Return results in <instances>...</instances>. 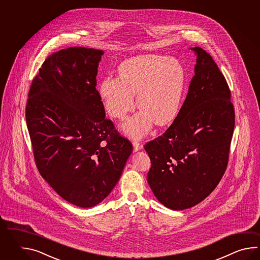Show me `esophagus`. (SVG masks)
<instances>
[{
	"label": "esophagus",
	"instance_id": "34e87169",
	"mask_svg": "<svg viewBox=\"0 0 260 260\" xmlns=\"http://www.w3.org/2000/svg\"><path fill=\"white\" fill-rule=\"evenodd\" d=\"M133 146H134V150H135V151H138L139 149H141L143 148V145L140 143V142L137 141V140H134V141H133Z\"/></svg>",
	"mask_w": 260,
	"mask_h": 260
}]
</instances>
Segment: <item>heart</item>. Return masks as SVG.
I'll use <instances>...</instances> for the list:
<instances>
[{
	"instance_id": "b5f03b06",
	"label": "heart",
	"mask_w": 260,
	"mask_h": 260,
	"mask_svg": "<svg viewBox=\"0 0 260 260\" xmlns=\"http://www.w3.org/2000/svg\"><path fill=\"white\" fill-rule=\"evenodd\" d=\"M119 78L106 77L100 93L110 115L123 119L137 105L141 110L122 125L133 138H141L152 122L165 125L177 116L186 85L180 61L159 55H140L123 61Z\"/></svg>"
}]
</instances>
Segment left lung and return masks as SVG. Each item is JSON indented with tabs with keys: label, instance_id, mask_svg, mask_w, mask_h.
Instances as JSON below:
<instances>
[{
	"label": "left lung",
	"instance_id": "8db88e82",
	"mask_svg": "<svg viewBox=\"0 0 260 260\" xmlns=\"http://www.w3.org/2000/svg\"><path fill=\"white\" fill-rule=\"evenodd\" d=\"M195 74L176 119L145 144L151 166L148 183L160 204L183 210L199 204L226 171L235 111L231 90L216 62L201 47Z\"/></svg>",
	"mask_w": 260,
	"mask_h": 260
}]
</instances>
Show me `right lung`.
<instances>
[{"instance_id": "right-lung-1", "label": "right lung", "mask_w": 260, "mask_h": 260, "mask_svg": "<svg viewBox=\"0 0 260 260\" xmlns=\"http://www.w3.org/2000/svg\"><path fill=\"white\" fill-rule=\"evenodd\" d=\"M103 51L69 47L44 60L28 92L26 122L41 176L72 205L111 193L133 150L105 117L96 86Z\"/></svg>"}]
</instances>
